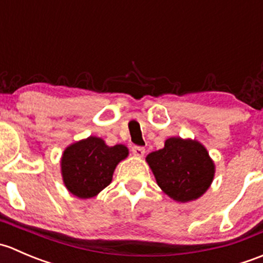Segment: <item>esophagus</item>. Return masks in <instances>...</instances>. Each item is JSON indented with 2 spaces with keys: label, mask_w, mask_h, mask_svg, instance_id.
I'll use <instances>...</instances> for the list:
<instances>
[{
  "label": "esophagus",
  "mask_w": 263,
  "mask_h": 263,
  "mask_svg": "<svg viewBox=\"0 0 263 263\" xmlns=\"http://www.w3.org/2000/svg\"><path fill=\"white\" fill-rule=\"evenodd\" d=\"M131 151L135 156H140V158H141V156H144L145 154V147L139 146V145H135V146H132Z\"/></svg>",
  "instance_id": "1"
}]
</instances>
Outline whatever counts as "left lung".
<instances>
[{
    "label": "left lung",
    "mask_w": 263,
    "mask_h": 263,
    "mask_svg": "<svg viewBox=\"0 0 263 263\" xmlns=\"http://www.w3.org/2000/svg\"><path fill=\"white\" fill-rule=\"evenodd\" d=\"M159 187L173 200L187 202L202 196L214 178V163L197 141L171 137L164 148L148 154Z\"/></svg>",
    "instance_id": "left-lung-1"
}]
</instances>
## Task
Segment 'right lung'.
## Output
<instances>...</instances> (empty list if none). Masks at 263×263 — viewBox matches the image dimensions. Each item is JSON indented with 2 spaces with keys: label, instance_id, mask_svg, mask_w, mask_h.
I'll list each match as a JSON object with an SVG mask.
<instances>
[{
  "label": "right lung",
  "instance_id": "1",
  "mask_svg": "<svg viewBox=\"0 0 263 263\" xmlns=\"http://www.w3.org/2000/svg\"><path fill=\"white\" fill-rule=\"evenodd\" d=\"M128 155L123 145L107 146L102 139L90 136L65 150L61 161L66 187L72 195L90 198L112 182L117 164Z\"/></svg>",
  "mask_w": 263,
  "mask_h": 263
}]
</instances>
